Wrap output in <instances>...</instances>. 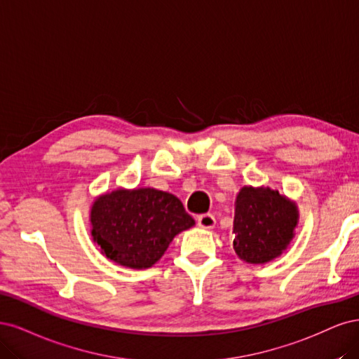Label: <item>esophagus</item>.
I'll list each match as a JSON object with an SVG mask.
<instances>
[{
	"label": "esophagus",
	"mask_w": 359,
	"mask_h": 359,
	"mask_svg": "<svg viewBox=\"0 0 359 359\" xmlns=\"http://www.w3.org/2000/svg\"><path fill=\"white\" fill-rule=\"evenodd\" d=\"M196 222H198V226L205 228V229H212V228H215V225H216L215 216L210 215V213L198 216V217H196Z\"/></svg>",
	"instance_id": "obj_1"
}]
</instances>
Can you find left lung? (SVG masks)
I'll use <instances>...</instances> for the list:
<instances>
[{"label": "left lung", "instance_id": "1", "mask_svg": "<svg viewBox=\"0 0 359 359\" xmlns=\"http://www.w3.org/2000/svg\"><path fill=\"white\" fill-rule=\"evenodd\" d=\"M299 212L297 203L269 187H243L236 196L233 246L248 264H265L291 245Z\"/></svg>", "mask_w": 359, "mask_h": 359}]
</instances>
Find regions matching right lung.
Returning a JSON list of instances; mask_svg holds the SVG:
<instances>
[{"label":"right lung","mask_w":359,"mask_h":359,"mask_svg":"<svg viewBox=\"0 0 359 359\" xmlns=\"http://www.w3.org/2000/svg\"><path fill=\"white\" fill-rule=\"evenodd\" d=\"M89 222L102 255L134 270L152 267L172 238L195 225L176 195L155 188H118L98 195Z\"/></svg>","instance_id":"1"}]
</instances>
